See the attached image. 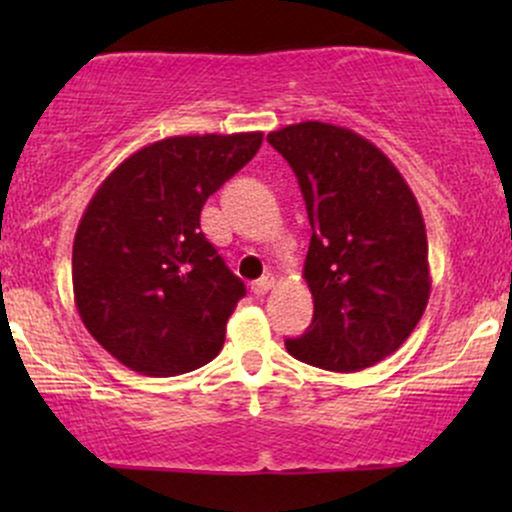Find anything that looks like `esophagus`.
<instances>
[{"mask_svg": "<svg viewBox=\"0 0 512 512\" xmlns=\"http://www.w3.org/2000/svg\"><path fill=\"white\" fill-rule=\"evenodd\" d=\"M274 284H276L274 274H264L255 281V284H252V291H255L257 296H264V293H267L269 289H274Z\"/></svg>", "mask_w": 512, "mask_h": 512, "instance_id": "obj_1", "label": "esophagus"}]
</instances>
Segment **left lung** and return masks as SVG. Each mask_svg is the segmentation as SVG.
Here are the masks:
<instances>
[{
    "label": "left lung",
    "mask_w": 512,
    "mask_h": 512,
    "mask_svg": "<svg viewBox=\"0 0 512 512\" xmlns=\"http://www.w3.org/2000/svg\"><path fill=\"white\" fill-rule=\"evenodd\" d=\"M267 142L296 173L313 228V322L286 351L334 373L375 366L407 342L431 293L419 202L395 163L346 127L308 120Z\"/></svg>",
    "instance_id": "obj_1"
}]
</instances>
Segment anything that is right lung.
<instances>
[{"label": "right lung", "mask_w": 512, "mask_h": 512, "mask_svg": "<svg viewBox=\"0 0 512 512\" xmlns=\"http://www.w3.org/2000/svg\"><path fill=\"white\" fill-rule=\"evenodd\" d=\"M260 144L262 132L161 139L91 197L74 236V303L122 366L170 378L219 356L245 284L204 238L199 214Z\"/></svg>", "instance_id": "1"}]
</instances>
